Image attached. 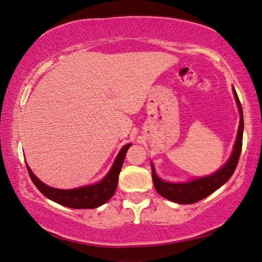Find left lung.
<instances>
[{
  "label": "left lung",
  "mask_w": 262,
  "mask_h": 262,
  "mask_svg": "<svg viewBox=\"0 0 262 262\" xmlns=\"http://www.w3.org/2000/svg\"><path fill=\"white\" fill-rule=\"evenodd\" d=\"M233 94L240 113V123L233 151H232L230 159H228V161L218 171H215L212 175L196 178V180L185 182V183H170V182H164L163 180H161V178L157 177L155 168H154L151 163L154 186H155L156 191L162 197L167 198L171 202L178 203V204H192V203L201 201V199L214 192L215 190H218L222 185L225 184L230 180L231 176L233 175L236 164H238L240 152H242L244 132V116L242 103L239 101V98L236 95L234 87Z\"/></svg>",
  "instance_id": "obj_1"
}]
</instances>
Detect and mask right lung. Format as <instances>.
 <instances>
[{
  "label": "right lung",
  "mask_w": 262,
  "mask_h": 262,
  "mask_svg": "<svg viewBox=\"0 0 262 262\" xmlns=\"http://www.w3.org/2000/svg\"><path fill=\"white\" fill-rule=\"evenodd\" d=\"M130 146L132 144L128 143L121 148L108 173L100 182L71 190L56 189L44 184L34 175L27 162L26 164L31 181L34 182L36 188L47 198L60 205L68 206L70 209H94V207L105 204L114 194L116 186H118L119 173L121 171L124 156H126L127 150Z\"/></svg>",
  "instance_id": "1"
}]
</instances>
